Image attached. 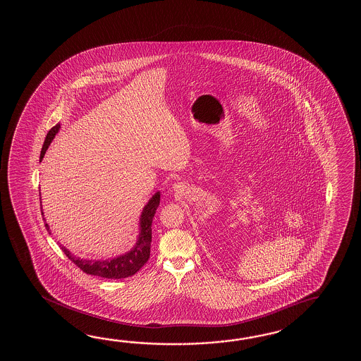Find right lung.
<instances>
[{
	"label": "right lung",
	"mask_w": 361,
	"mask_h": 361,
	"mask_svg": "<svg viewBox=\"0 0 361 361\" xmlns=\"http://www.w3.org/2000/svg\"><path fill=\"white\" fill-rule=\"evenodd\" d=\"M59 129H61V123L55 125L54 128H51V130L47 133L44 146L41 149V154H39V161L44 159L47 148L54 140L55 135L58 134ZM159 205H160V192L157 191L151 199L148 200V202L142 210V214L139 218V233L135 245L125 254L117 255L115 258H108V259H84L71 253L66 246L61 245V250L71 261L76 264L77 267H80L89 275L104 277V279H125V277L133 276L146 264L149 258L151 241H152V219ZM41 213L44 214L42 207H41ZM45 227L47 232L51 233L47 221H45Z\"/></svg>",
	"instance_id": "right-lung-1"
}]
</instances>
